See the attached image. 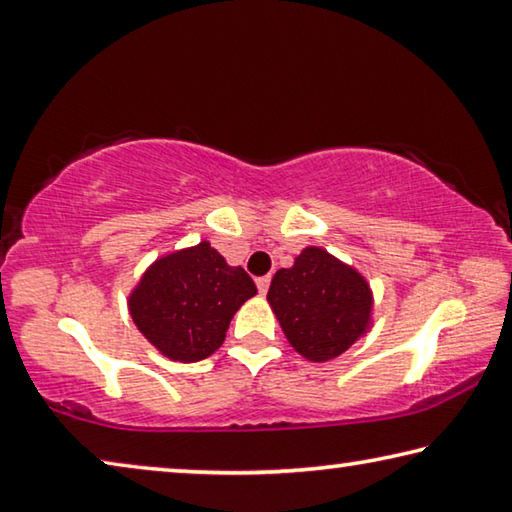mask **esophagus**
I'll return each mask as SVG.
<instances>
[{
	"label": "esophagus",
	"instance_id": "1",
	"mask_svg": "<svg viewBox=\"0 0 512 512\" xmlns=\"http://www.w3.org/2000/svg\"><path fill=\"white\" fill-rule=\"evenodd\" d=\"M268 284H271V275L257 277V289H259V293H262V296L268 291Z\"/></svg>",
	"mask_w": 512,
	"mask_h": 512
}]
</instances>
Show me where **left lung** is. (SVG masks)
Here are the masks:
<instances>
[{
	"mask_svg": "<svg viewBox=\"0 0 512 512\" xmlns=\"http://www.w3.org/2000/svg\"><path fill=\"white\" fill-rule=\"evenodd\" d=\"M266 298L284 336L309 361L339 357L370 325L368 282L316 246L273 275Z\"/></svg>",
	"mask_w": 512,
	"mask_h": 512,
	"instance_id": "1",
	"label": "left lung"
}]
</instances>
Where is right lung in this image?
<instances>
[{
	"label": "right lung",
	"instance_id": "right-lung-1",
	"mask_svg": "<svg viewBox=\"0 0 512 512\" xmlns=\"http://www.w3.org/2000/svg\"><path fill=\"white\" fill-rule=\"evenodd\" d=\"M255 293L244 268L228 266L201 241L158 259L131 293L128 307L137 329L164 357L194 363L221 348L235 311Z\"/></svg>",
	"mask_w": 512,
	"mask_h": 512
}]
</instances>
